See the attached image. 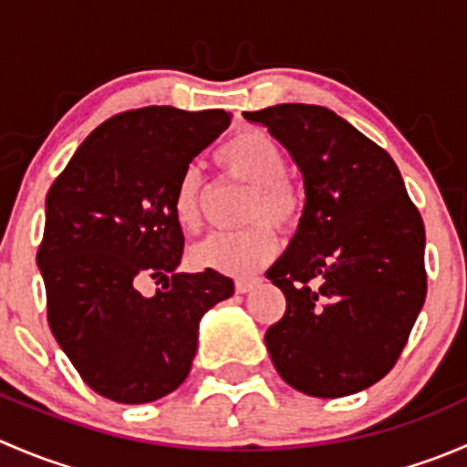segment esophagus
I'll list each match as a JSON object with an SVG mask.
<instances>
[{"instance_id":"34e87169","label":"esophagus","mask_w":467,"mask_h":467,"mask_svg":"<svg viewBox=\"0 0 467 467\" xmlns=\"http://www.w3.org/2000/svg\"><path fill=\"white\" fill-rule=\"evenodd\" d=\"M260 282V277H239V280L234 282V289H237V294H246V291H251L253 286H257Z\"/></svg>"}]
</instances>
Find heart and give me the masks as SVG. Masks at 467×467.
<instances>
[{"label": "heart", "instance_id": "b5f03b06", "mask_svg": "<svg viewBox=\"0 0 467 467\" xmlns=\"http://www.w3.org/2000/svg\"><path fill=\"white\" fill-rule=\"evenodd\" d=\"M216 162L230 178L253 187L244 221L251 223L237 233H214L192 248L190 257L199 268L251 275L271 262L277 251V239L269 223L277 230H289L298 223L303 201L298 190L286 178V158L280 144L260 129L234 133L216 149ZM173 219L187 233L201 228L203 221V182L194 167L178 178L171 201ZM269 223L266 224L265 221Z\"/></svg>", "mask_w": 467, "mask_h": 467}]
</instances>
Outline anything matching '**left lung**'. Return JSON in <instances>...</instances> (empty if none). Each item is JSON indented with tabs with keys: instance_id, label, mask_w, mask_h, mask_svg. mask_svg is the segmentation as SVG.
<instances>
[{
	"instance_id": "obj_1",
	"label": "left lung",
	"mask_w": 467,
	"mask_h": 467,
	"mask_svg": "<svg viewBox=\"0 0 467 467\" xmlns=\"http://www.w3.org/2000/svg\"><path fill=\"white\" fill-rule=\"evenodd\" d=\"M298 164L305 210L266 277L286 312L266 329L280 378L314 398H343L395 366L425 305V223L398 164L337 112L277 103L244 112Z\"/></svg>"
}]
</instances>
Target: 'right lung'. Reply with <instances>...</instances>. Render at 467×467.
Here are the masks:
<instances>
[{
  "instance_id": "right-lung-1",
  "label": "right lung",
  "mask_w": 467,
  "mask_h": 467,
  "mask_svg": "<svg viewBox=\"0 0 467 467\" xmlns=\"http://www.w3.org/2000/svg\"><path fill=\"white\" fill-rule=\"evenodd\" d=\"M230 124L225 110L146 106L88 135L47 194L37 266L47 321L94 393L144 404L190 375L207 309L234 294L219 271L176 273L178 178ZM149 281L162 284L150 296Z\"/></svg>"
}]
</instances>
